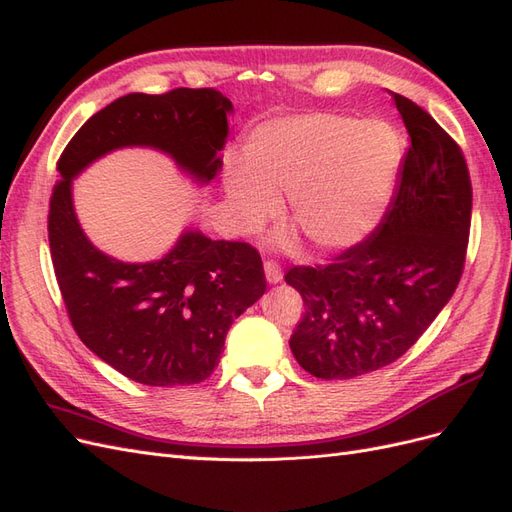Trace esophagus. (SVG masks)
I'll use <instances>...</instances> for the list:
<instances>
[{"label":"esophagus","mask_w":512,"mask_h":512,"mask_svg":"<svg viewBox=\"0 0 512 512\" xmlns=\"http://www.w3.org/2000/svg\"><path fill=\"white\" fill-rule=\"evenodd\" d=\"M265 277H267L269 284H280L284 280V273H282V269H280V265H277V262L267 260L265 262Z\"/></svg>","instance_id":"34e87169"}]
</instances>
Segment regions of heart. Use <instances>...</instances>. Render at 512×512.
<instances>
[{
    "instance_id": "obj_1",
    "label": "heart",
    "mask_w": 512,
    "mask_h": 512,
    "mask_svg": "<svg viewBox=\"0 0 512 512\" xmlns=\"http://www.w3.org/2000/svg\"><path fill=\"white\" fill-rule=\"evenodd\" d=\"M406 141L386 119L342 113L280 115L260 121L243 143V162L224 168L237 232H256L280 213L320 254H339L374 235L397 192ZM275 245L292 247L290 235Z\"/></svg>"
}]
</instances>
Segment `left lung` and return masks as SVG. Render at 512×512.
I'll list each match as a JSON object with an SVG mask.
<instances>
[{
    "instance_id": "obj_1",
    "label": "left lung",
    "mask_w": 512,
    "mask_h": 512,
    "mask_svg": "<svg viewBox=\"0 0 512 512\" xmlns=\"http://www.w3.org/2000/svg\"><path fill=\"white\" fill-rule=\"evenodd\" d=\"M389 94L410 134L391 209L331 265L286 273L305 303L290 350L322 380L397 361L451 301L466 260L472 183L463 153L421 106Z\"/></svg>"
}]
</instances>
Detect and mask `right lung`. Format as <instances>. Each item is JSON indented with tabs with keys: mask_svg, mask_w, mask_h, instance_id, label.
<instances>
[{
	"mask_svg": "<svg viewBox=\"0 0 512 512\" xmlns=\"http://www.w3.org/2000/svg\"><path fill=\"white\" fill-rule=\"evenodd\" d=\"M232 102L215 89L128 94L91 115L57 162L49 243L74 331L100 361L147 386L196 384L220 363L230 324L267 290L260 254L183 228L156 260L126 262L89 241L72 181L108 153L130 147L170 158L205 188L222 170Z\"/></svg>",
	"mask_w": 512,
	"mask_h": 512,
	"instance_id": "right-lung-1",
	"label": "right lung"
}]
</instances>
